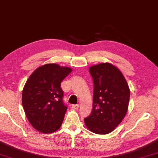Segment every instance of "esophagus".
Wrapping results in <instances>:
<instances>
[{
    "label": "esophagus",
    "instance_id": "esophagus-1",
    "mask_svg": "<svg viewBox=\"0 0 158 158\" xmlns=\"http://www.w3.org/2000/svg\"><path fill=\"white\" fill-rule=\"evenodd\" d=\"M72 108L74 109V110H77V109L79 108V104H73V105H72Z\"/></svg>",
    "mask_w": 158,
    "mask_h": 158
}]
</instances>
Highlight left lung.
Here are the masks:
<instances>
[{
  "label": "left lung",
  "mask_w": 158,
  "mask_h": 158,
  "mask_svg": "<svg viewBox=\"0 0 158 158\" xmlns=\"http://www.w3.org/2000/svg\"><path fill=\"white\" fill-rule=\"evenodd\" d=\"M93 79V106L91 114L84 119L93 133L108 134L120 123L128 110L130 90L118 68L108 63L89 68Z\"/></svg>",
  "instance_id": "obj_1"
}]
</instances>
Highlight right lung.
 <instances>
[{
  "label": "right lung",
  "mask_w": 158,
  "mask_h": 158,
  "mask_svg": "<svg viewBox=\"0 0 158 158\" xmlns=\"http://www.w3.org/2000/svg\"><path fill=\"white\" fill-rule=\"evenodd\" d=\"M72 72L56 64L42 65L25 83L22 104L31 125L43 133H51L61 127L68 106L63 102L61 83Z\"/></svg>",
  "instance_id": "right-lung-1"
}]
</instances>
